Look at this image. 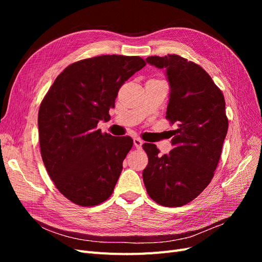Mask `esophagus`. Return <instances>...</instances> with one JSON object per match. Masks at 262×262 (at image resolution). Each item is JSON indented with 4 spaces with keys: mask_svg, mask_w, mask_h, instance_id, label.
<instances>
[{
    "mask_svg": "<svg viewBox=\"0 0 262 262\" xmlns=\"http://www.w3.org/2000/svg\"><path fill=\"white\" fill-rule=\"evenodd\" d=\"M133 143H134V146H136L138 149H141L142 148V144H143V141H142L139 138H134L133 139Z\"/></svg>",
    "mask_w": 262,
    "mask_h": 262,
    "instance_id": "esophagus-1",
    "label": "esophagus"
}]
</instances>
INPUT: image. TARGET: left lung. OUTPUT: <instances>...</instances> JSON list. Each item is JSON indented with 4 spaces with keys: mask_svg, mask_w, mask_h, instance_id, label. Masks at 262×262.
<instances>
[{
    "mask_svg": "<svg viewBox=\"0 0 262 262\" xmlns=\"http://www.w3.org/2000/svg\"><path fill=\"white\" fill-rule=\"evenodd\" d=\"M146 62L166 69L170 86L166 119L172 131L168 154L144 143L148 164L143 181L148 195L164 207H181L208 187L214 176L228 129L223 93L194 62L177 54L148 57Z\"/></svg>",
    "mask_w": 262,
    "mask_h": 262,
    "instance_id": "left-lung-1",
    "label": "left lung"
}]
</instances>
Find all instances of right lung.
Returning <instances> with one entry per match:
<instances>
[{
    "label": "right lung",
    "instance_id": "right-lung-1",
    "mask_svg": "<svg viewBox=\"0 0 262 262\" xmlns=\"http://www.w3.org/2000/svg\"><path fill=\"white\" fill-rule=\"evenodd\" d=\"M140 57L99 55L72 63L55 78L38 113L39 143L46 169L67 199L81 207L114 192L130 137L97 130L108 121L119 89L145 67Z\"/></svg>",
    "mask_w": 262,
    "mask_h": 262
}]
</instances>
